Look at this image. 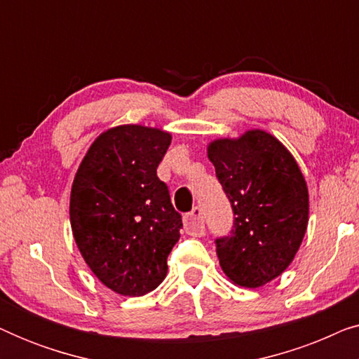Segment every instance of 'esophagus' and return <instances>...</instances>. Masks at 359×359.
Wrapping results in <instances>:
<instances>
[{"instance_id": "34e87169", "label": "esophagus", "mask_w": 359, "mask_h": 359, "mask_svg": "<svg viewBox=\"0 0 359 359\" xmlns=\"http://www.w3.org/2000/svg\"><path fill=\"white\" fill-rule=\"evenodd\" d=\"M184 227L186 232L193 237H203L205 233V224H204V212L199 205L191 210V212L184 217Z\"/></svg>"}]
</instances>
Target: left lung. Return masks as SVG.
Here are the masks:
<instances>
[{
  "mask_svg": "<svg viewBox=\"0 0 359 359\" xmlns=\"http://www.w3.org/2000/svg\"><path fill=\"white\" fill-rule=\"evenodd\" d=\"M208 155L233 212L230 233L215 238L220 268L238 286H263L291 264L306 235V180L286 147L263 130L215 140Z\"/></svg>",
  "mask_w": 359,
  "mask_h": 359,
  "instance_id": "1",
  "label": "left lung"
}]
</instances>
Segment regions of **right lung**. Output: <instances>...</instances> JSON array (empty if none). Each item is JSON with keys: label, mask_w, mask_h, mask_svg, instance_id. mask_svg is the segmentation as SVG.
Wrapping results in <instances>:
<instances>
[{"label": "right lung", "mask_w": 359, "mask_h": 359, "mask_svg": "<svg viewBox=\"0 0 359 359\" xmlns=\"http://www.w3.org/2000/svg\"><path fill=\"white\" fill-rule=\"evenodd\" d=\"M170 144L163 130L114 127L90 147L73 181V237L96 278L122 296L158 287L180 240L181 214L156 176Z\"/></svg>", "instance_id": "1"}]
</instances>
